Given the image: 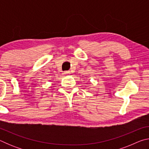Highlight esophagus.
Segmentation results:
<instances>
[{
  "label": "esophagus",
  "mask_w": 149,
  "mask_h": 149,
  "mask_svg": "<svg viewBox=\"0 0 149 149\" xmlns=\"http://www.w3.org/2000/svg\"><path fill=\"white\" fill-rule=\"evenodd\" d=\"M70 74V72H64V73H63V75H68L69 74Z\"/></svg>",
  "instance_id": "esophagus-1"
}]
</instances>
